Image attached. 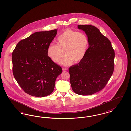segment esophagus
<instances>
[{"mask_svg":"<svg viewBox=\"0 0 131 131\" xmlns=\"http://www.w3.org/2000/svg\"><path fill=\"white\" fill-rule=\"evenodd\" d=\"M62 70L64 71H67L68 68H62Z\"/></svg>","mask_w":131,"mask_h":131,"instance_id":"1","label":"esophagus"}]
</instances>
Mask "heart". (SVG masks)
<instances>
[{"mask_svg": "<svg viewBox=\"0 0 131 131\" xmlns=\"http://www.w3.org/2000/svg\"><path fill=\"white\" fill-rule=\"evenodd\" d=\"M56 44L48 47L47 53L48 57L54 63H58L63 56L60 64L70 65L74 62L77 63L82 61L87 53L89 41L87 35L83 32L65 30L57 38Z\"/></svg>", "mask_w": 131, "mask_h": 131, "instance_id": "b5f03b06", "label": "heart"}]
</instances>
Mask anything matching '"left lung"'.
I'll list each match as a JSON object with an SVG mask.
<instances>
[{
    "label": "left lung",
    "mask_w": 131,
    "mask_h": 131,
    "mask_svg": "<svg viewBox=\"0 0 131 131\" xmlns=\"http://www.w3.org/2000/svg\"><path fill=\"white\" fill-rule=\"evenodd\" d=\"M86 34L89 46L84 58L69 69L72 90L80 95H91L106 86L114 71L115 52L108 39L95 26L78 25Z\"/></svg>",
    "instance_id": "obj_1"
}]
</instances>
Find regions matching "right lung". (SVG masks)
I'll list each match as a JSON object with an SVG mask.
<instances>
[{"label":"right lung","instance_id":"right-lung-1","mask_svg":"<svg viewBox=\"0 0 131 131\" xmlns=\"http://www.w3.org/2000/svg\"><path fill=\"white\" fill-rule=\"evenodd\" d=\"M57 30L36 32L16 45L12 54L15 79L26 93L42 97L54 91L56 79L62 68L48 57V47Z\"/></svg>","mask_w":131,"mask_h":131}]
</instances>
